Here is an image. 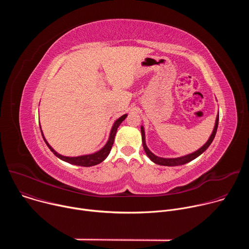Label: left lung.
<instances>
[{"instance_id": "1", "label": "left lung", "mask_w": 249, "mask_h": 249, "mask_svg": "<svg viewBox=\"0 0 249 249\" xmlns=\"http://www.w3.org/2000/svg\"><path fill=\"white\" fill-rule=\"evenodd\" d=\"M218 125H219V114L217 116V119H216V123H215V127H214V130H213L212 132V135L210 136L209 140L207 141V143L202 147L200 148L198 151L192 153V154H189L187 156H184V157H180V158H175V159H165V158H160L156 155H154L147 147L146 145V142H145V131H144V128L143 126L141 127V132H142V142H143V147H144V150L147 154V156L150 158V160L152 161H154L155 163L157 164H160V165H165V166H176V165H181V164H184V163H187L191 160H193L194 159H196L197 157H199L201 154H203L208 148L209 146L212 144L213 140H214L215 136H216V133H217V129H218Z\"/></svg>"}]
</instances>
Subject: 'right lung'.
Listing matches in <instances>:
<instances>
[{
  "mask_svg": "<svg viewBox=\"0 0 249 249\" xmlns=\"http://www.w3.org/2000/svg\"><path fill=\"white\" fill-rule=\"evenodd\" d=\"M127 117V114H124L123 116H121L120 118H118L115 123L113 124L112 126V129H111V132H110V136H109V139L107 141V143H106V145L98 152L94 153V154H91V155H86V156H81V157H74V158H70V157H65V156H62L60 154H58L57 152H55L53 150V148L47 143V141L45 140L44 136H43V133H42V130H41V134H42V137L45 141L46 145L48 146V148L50 149V151L57 157L59 158L60 160H65L69 163H72V164H75V165H80V166H92V165H95V164H98L100 163L101 161H103L106 158H107V156L109 155L110 151H111V148L113 146V143H114V138H115V135H116V131L119 127V125L122 123V121ZM40 126V124H39Z\"/></svg>",
  "mask_w": 249,
  "mask_h": 249,
  "instance_id": "1",
  "label": "right lung"
}]
</instances>
